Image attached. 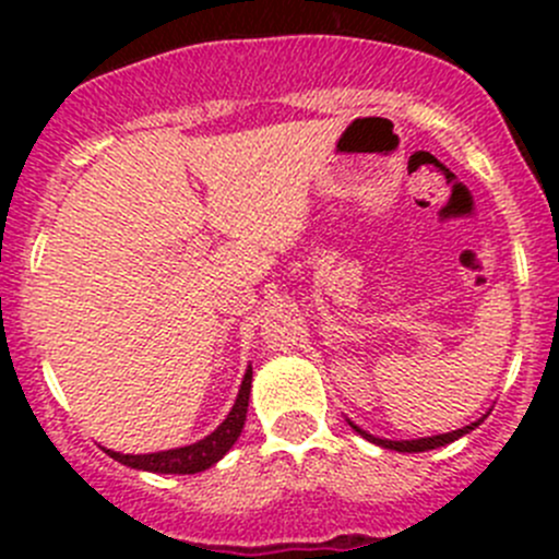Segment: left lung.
Wrapping results in <instances>:
<instances>
[{"label": "left lung", "mask_w": 559, "mask_h": 559, "mask_svg": "<svg viewBox=\"0 0 559 559\" xmlns=\"http://www.w3.org/2000/svg\"><path fill=\"white\" fill-rule=\"evenodd\" d=\"M478 421H481V419H478ZM478 421H473V425L462 427V430L443 432V436H432V438H416V441H386V438H376V436H370V432H365L362 427H357V425H354V421H348V425H352L354 430L359 432V436L368 438L370 443H379V447H384V449H394V452H408V454H414V452H430V449L447 447V443L456 441V438L467 436V432H471L473 427H478Z\"/></svg>", "instance_id": "left-lung-1"}]
</instances>
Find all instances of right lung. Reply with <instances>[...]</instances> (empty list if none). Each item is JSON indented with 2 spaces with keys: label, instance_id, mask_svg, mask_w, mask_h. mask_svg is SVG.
Wrapping results in <instances>:
<instances>
[{
  "label": "right lung",
  "instance_id": "obj_1",
  "mask_svg": "<svg viewBox=\"0 0 559 559\" xmlns=\"http://www.w3.org/2000/svg\"><path fill=\"white\" fill-rule=\"evenodd\" d=\"M248 394H251V368L246 370L243 384H240L238 400H235L233 411L227 414V419L216 427L207 438L191 443V447L170 449V452H156V454H118L107 449V454L112 460H118L121 465L138 467V471L148 473H200L207 471L211 465H216L229 449L235 447V441L240 438L246 425V411H248Z\"/></svg>",
  "mask_w": 559,
  "mask_h": 559
}]
</instances>
